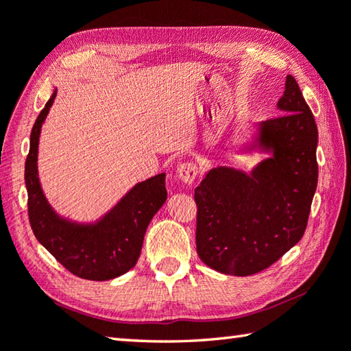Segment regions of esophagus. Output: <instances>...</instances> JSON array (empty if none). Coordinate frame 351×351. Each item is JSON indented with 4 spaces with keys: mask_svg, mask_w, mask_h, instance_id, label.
<instances>
[{
    "mask_svg": "<svg viewBox=\"0 0 351 351\" xmlns=\"http://www.w3.org/2000/svg\"><path fill=\"white\" fill-rule=\"evenodd\" d=\"M178 176L180 180L186 184H193L197 176V165L195 162H184L178 167Z\"/></svg>",
    "mask_w": 351,
    "mask_h": 351,
    "instance_id": "obj_1",
    "label": "esophagus"
}]
</instances>
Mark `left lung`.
Listing matches in <instances>:
<instances>
[{
  "instance_id": "left-lung-1",
  "label": "left lung",
  "mask_w": 351,
  "mask_h": 351,
  "mask_svg": "<svg viewBox=\"0 0 351 351\" xmlns=\"http://www.w3.org/2000/svg\"><path fill=\"white\" fill-rule=\"evenodd\" d=\"M281 117L263 121L248 150L270 158L250 173L212 169L195 189L196 250L210 269L248 276L275 264L307 227L317 186V127L301 88L287 75Z\"/></svg>"
}]
</instances>
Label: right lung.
<instances>
[{
  "label": "right lung",
  "instance_id": "add662e5",
  "mask_svg": "<svg viewBox=\"0 0 351 351\" xmlns=\"http://www.w3.org/2000/svg\"><path fill=\"white\" fill-rule=\"evenodd\" d=\"M55 97L56 90L38 114L30 133L24 169L30 227L40 244L75 276L109 281L135 267L149 222L167 199L165 173L138 182L93 224H78L61 218L43 193L36 164L41 125Z\"/></svg>",
  "mask_w": 351,
  "mask_h": 351
}]
</instances>
